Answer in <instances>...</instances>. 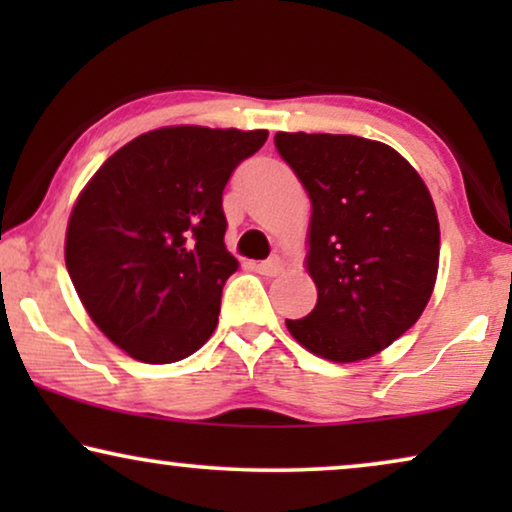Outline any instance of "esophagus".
Masks as SVG:
<instances>
[{"label": "esophagus", "instance_id": "obj_1", "mask_svg": "<svg viewBox=\"0 0 512 512\" xmlns=\"http://www.w3.org/2000/svg\"><path fill=\"white\" fill-rule=\"evenodd\" d=\"M256 270L261 272V275H265V277H275V275H279V272L284 270V261L279 256H272V258H268V261L258 263Z\"/></svg>", "mask_w": 512, "mask_h": 512}]
</instances>
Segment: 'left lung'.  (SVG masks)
Segmentation results:
<instances>
[{
    "mask_svg": "<svg viewBox=\"0 0 512 512\" xmlns=\"http://www.w3.org/2000/svg\"><path fill=\"white\" fill-rule=\"evenodd\" d=\"M275 146L312 200L307 270L317 305L286 328L321 359H368L415 324L436 284L440 228L429 188L373 139L277 132Z\"/></svg>",
    "mask_w": 512,
    "mask_h": 512,
    "instance_id": "1",
    "label": "left lung"
}]
</instances>
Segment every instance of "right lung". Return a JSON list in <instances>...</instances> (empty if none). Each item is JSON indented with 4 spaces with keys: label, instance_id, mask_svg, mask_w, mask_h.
<instances>
[{
    "label": "right lung",
    "instance_id": "right-lung-1",
    "mask_svg": "<svg viewBox=\"0 0 512 512\" xmlns=\"http://www.w3.org/2000/svg\"><path fill=\"white\" fill-rule=\"evenodd\" d=\"M265 139L268 130H151L81 191L67 272L90 319L132 359L181 361L214 333L223 284L240 265L223 242V188Z\"/></svg>",
    "mask_w": 512,
    "mask_h": 512
}]
</instances>
